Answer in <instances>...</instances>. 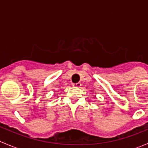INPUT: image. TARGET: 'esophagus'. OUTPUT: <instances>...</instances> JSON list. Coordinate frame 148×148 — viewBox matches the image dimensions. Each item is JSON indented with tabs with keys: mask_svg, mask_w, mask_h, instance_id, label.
<instances>
[{
	"mask_svg": "<svg viewBox=\"0 0 148 148\" xmlns=\"http://www.w3.org/2000/svg\"><path fill=\"white\" fill-rule=\"evenodd\" d=\"M73 86H75V87H80L82 86V84L81 82H78V83H74L73 84Z\"/></svg>",
	"mask_w": 148,
	"mask_h": 148,
	"instance_id": "esophagus-1",
	"label": "esophagus"
}]
</instances>
